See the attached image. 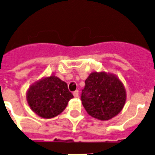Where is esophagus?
<instances>
[{"label": "esophagus", "mask_w": 155, "mask_h": 155, "mask_svg": "<svg viewBox=\"0 0 155 155\" xmlns=\"http://www.w3.org/2000/svg\"><path fill=\"white\" fill-rule=\"evenodd\" d=\"M73 96H74V97L77 98V97H79V91H78V90H76V91L73 92Z\"/></svg>", "instance_id": "esophagus-1"}]
</instances>
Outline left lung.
Here are the masks:
<instances>
[{"label": "left lung", "instance_id": "8db88e82", "mask_svg": "<svg viewBox=\"0 0 155 155\" xmlns=\"http://www.w3.org/2000/svg\"><path fill=\"white\" fill-rule=\"evenodd\" d=\"M81 100L87 114L100 120H109L123 110L127 100L125 87L113 73L91 72L85 81Z\"/></svg>", "mask_w": 155, "mask_h": 155}]
</instances>
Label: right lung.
<instances>
[{
    "instance_id": "right-lung-1",
    "label": "right lung",
    "mask_w": 155,
    "mask_h": 155,
    "mask_svg": "<svg viewBox=\"0 0 155 155\" xmlns=\"http://www.w3.org/2000/svg\"><path fill=\"white\" fill-rule=\"evenodd\" d=\"M73 95L67 83L55 75L45 76L29 86L26 99L31 110L45 119L59 115L66 108Z\"/></svg>"
}]
</instances>
